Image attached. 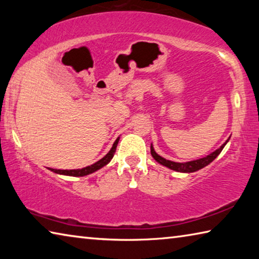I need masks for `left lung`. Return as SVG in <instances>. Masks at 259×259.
Masks as SVG:
<instances>
[{
	"instance_id": "1",
	"label": "left lung",
	"mask_w": 259,
	"mask_h": 259,
	"mask_svg": "<svg viewBox=\"0 0 259 259\" xmlns=\"http://www.w3.org/2000/svg\"><path fill=\"white\" fill-rule=\"evenodd\" d=\"M227 142H229V139H227L226 142L218 148V150L212 152L211 154H209L205 157H202V159H199V160H195V161H190V162H184V163H178V162L165 160L164 157H162L159 154H156L153 146H151V154L157 162H159V163H161L162 165L168 166V168L175 170V171L194 172V171H198V170H200V169L204 168V166L208 165L209 163H211V162L219 155V153L223 151V148H224V146L226 145Z\"/></svg>"
}]
</instances>
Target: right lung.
I'll use <instances>...</instances> for the list:
<instances>
[{
    "instance_id": "1",
    "label": "right lung",
    "mask_w": 259,
    "mask_h": 259,
    "mask_svg": "<svg viewBox=\"0 0 259 259\" xmlns=\"http://www.w3.org/2000/svg\"><path fill=\"white\" fill-rule=\"evenodd\" d=\"M119 139L120 138H117L115 142H114L111 151H109L107 154L103 157V159H100L99 161H97L94 164L88 165V166H85V168L75 169V170H60V169H50V170L56 174L67 175V176H75V177H82V176H85V175H89V174L97 171V170L103 168L104 165H106L108 162L112 160V157L114 156V153H115V151H116V146H117V143H119Z\"/></svg>"
}]
</instances>
